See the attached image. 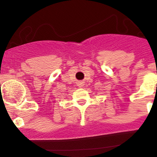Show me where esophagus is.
I'll list each match as a JSON object with an SVG mask.
<instances>
[{"label":"esophagus","mask_w":157,"mask_h":157,"mask_svg":"<svg viewBox=\"0 0 157 157\" xmlns=\"http://www.w3.org/2000/svg\"><path fill=\"white\" fill-rule=\"evenodd\" d=\"M77 86H78L79 87H80V88L83 87V86H84V82H82V81H80V82H77Z\"/></svg>","instance_id":"34e87169"}]
</instances>
